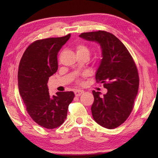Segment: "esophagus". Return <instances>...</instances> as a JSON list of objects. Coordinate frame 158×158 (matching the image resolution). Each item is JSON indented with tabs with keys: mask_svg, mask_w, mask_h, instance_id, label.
Masks as SVG:
<instances>
[{
	"mask_svg": "<svg viewBox=\"0 0 158 158\" xmlns=\"http://www.w3.org/2000/svg\"><path fill=\"white\" fill-rule=\"evenodd\" d=\"M84 92L83 90H80V89H77L74 92V94H75V95L76 96H80V95H82Z\"/></svg>",
	"mask_w": 158,
	"mask_h": 158,
	"instance_id": "esophagus-1",
	"label": "esophagus"
}]
</instances>
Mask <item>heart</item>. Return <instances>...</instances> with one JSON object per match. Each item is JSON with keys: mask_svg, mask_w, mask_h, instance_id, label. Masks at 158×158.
Wrapping results in <instances>:
<instances>
[{"mask_svg": "<svg viewBox=\"0 0 158 158\" xmlns=\"http://www.w3.org/2000/svg\"><path fill=\"white\" fill-rule=\"evenodd\" d=\"M76 54H85L88 56L89 55V49L88 47L84 44H79L76 47Z\"/></svg>", "mask_w": 158, "mask_h": 158, "instance_id": "heart-1", "label": "heart"}]
</instances>
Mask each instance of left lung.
Listing matches in <instances>:
<instances>
[{"label": "left lung", "instance_id": "8db88e82", "mask_svg": "<svg viewBox=\"0 0 158 158\" xmlns=\"http://www.w3.org/2000/svg\"><path fill=\"white\" fill-rule=\"evenodd\" d=\"M101 47L102 59L95 73L98 82L103 83L107 92L92 91V113L99 125L113 129L125 122L133 109L139 86L136 66L123 43L105 31L82 33L79 35Z\"/></svg>", "mask_w": 158, "mask_h": 158}]
</instances>
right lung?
I'll return each mask as SVG.
<instances>
[{
    "label": "right lung",
    "mask_w": 158,
    "mask_h": 158,
    "mask_svg": "<svg viewBox=\"0 0 158 158\" xmlns=\"http://www.w3.org/2000/svg\"><path fill=\"white\" fill-rule=\"evenodd\" d=\"M70 34L40 40L23 53L18 73L19 92L26 110L37 124L48 129L60 126L67 116L73 92H58L50 96L47 82L58 69L57 55Z\"/></svg>",
    "instance_id": "right-lung-1"
}]
</instances>
